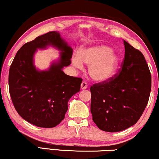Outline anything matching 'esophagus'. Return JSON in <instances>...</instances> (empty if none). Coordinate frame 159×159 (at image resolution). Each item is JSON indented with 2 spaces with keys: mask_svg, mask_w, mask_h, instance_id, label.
I'll return each mask as SVG.
<instances>
[{
  "mask_svg": "<svg viewBox=\"0 0 159 159\" xmlns=\"http://www.w3.org/2000/svg\"><path fill=\"white\" fill-rule=\"evenodd\" d=\"M81 90H85L87 88V84L85 81H83L81 84Z\"/></svg>",
  "mask_w": 159,
  "mask_h": 159,
  "instance_id": "obj_1",
  "label": "esophagus"
}]
</instances>
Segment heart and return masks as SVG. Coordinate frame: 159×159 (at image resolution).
<instances>
[{
    "instance_id": "heart-1",
    "label": "heart",
    "mask_w": 159,
    "mask_h": 159,
    "mask_svg": "<svg viewBox=\"0 0 159 159\" xmlns=\"http://www.w3.org/2000/svg\"><path fill=\"white\" fill-rule=\"evenodd\" d=\"M72 63L78 69L83 68V63L89 66V75L96 82H105L116 73L120 58L111 48L104 45L82 49L79 54L72 57Z\"/></svg>"
}]
</instances>
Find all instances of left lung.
I'll use <instances>...</instances> for the list:
<instances>
[{
    "instance_id": "8db88e82",
    "label": "left lung",
    "mask_w": 159,
    "mask_h": 159,
    "mask_svg": "<svg viewBox=\"0 0 159 159\" xmlns=\"http://www.w3.org/2000/svg\"><path fill=\"white\" fill-rule=\"evenodd\" d=\"M125 58L119 73L90 87L93 120L101 130L123 131L134 125L148 103L151 74L144 56L124 40Z\"/></svg>"
}]
</instances>
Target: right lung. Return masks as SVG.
<instances>
[{"mask_svg": "<svg viewBox=\"0 0 159 159\" xmlns=\"http://www.w3.org/2000/svg\"><path fill=\"white\" fill-rule=\"evenodd\" d=\"M48 46L61 51L60 58L48 70L40 71L34 66V54ZM72 55V48L57 31L38 36L18 51L9 72V90L24 120L38 127L53 128L64 119L69 98L79 92L82 82L63 72L71 64Z\"/></svg>", "mask_w": 159, "mask_h": 159, "instance_id": "add662e5", "label": "right lung"}]
</instances>
